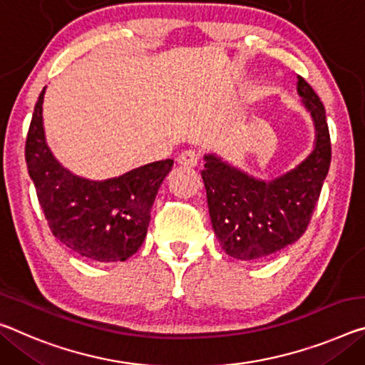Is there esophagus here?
<instances>
[{
  "label": "esophagus",
  "instance_id": "esophagus-1",
  "mask_svg": "<svg viewBox=\"0 0 365 365\" xmlns=\"http://www.w3.org/2000/svg\"><path fill=\"white\" fill-rule=\"evenodd\" d=\"M177 162L182 167H185V169H193V167L200 164V154L195 151H183L180 155H178Z\"/></svg>",
  "mask_w": 365,
  "mask_h": 365
}]
</instances>
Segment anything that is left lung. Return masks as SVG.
Segmentation results:
<instances>
[{"label":"left lung","instance_id":"1","mask_svg":"<svg viewBox=\"0 0 365 365\" xmlns=\"http://www.w3.org/2000/svg\"><path fill=\"white\" fill-rule=\"evenodd\" d=\"M297 91L317 130L315 149L296 169L262 182L205 155L203 177L210 217L219 245L240 262H259L292 245L309 227L329 162L331 141L325 107L302 76Z\"/></svg>","mask_w":365,"mask_h":365}]
</instances>
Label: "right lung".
Masks as SVG:
<instances>
[{
  "mask_svg": "<svg viewBox=\"0 0 365 365\" xmlns=\"http://www.w3.org/2000/svg\"><path fill=\"white\" fill-rule=\"evenodd\" d=\"M40 92L26 140V162L48 227L63 245L91 262H125L143 245L151 207L172 159L92 182L63 169L45 143Z\"/></svg>",
  "mask_w": 365,
  "mask_h": 365,
  "instance_id": "right-lung-1",
  "label": "right lung"
}]
</instances>
